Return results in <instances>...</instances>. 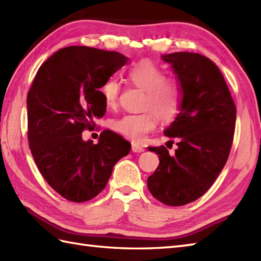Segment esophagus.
<instances>
[{
  "label": "esophagus",
  "mask_w": 261,
  "mask_h": 261,
  "mask_svg": "<svg viewBox=\"0 0 261 261\" xmlns=\"http://www.w3.org/2000/svg\"><path fill=\"white\" fill-rule=\"evenodd\" d=\"M132 151L133 152H143L144 149L141 147V145H139L137 143H132Z\"/></svg>",
  "instance_id": "34e87169"
}]
</instances>
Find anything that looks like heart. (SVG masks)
Listing matches in <instances>:
<instances>
[{"label": "heart", "mask_w": 261, "mask_h": 261, "mask_svg": "<svg viewBox=\"0 0 261 261\" xmlns=\"http://www.w3.org/2000/svg\"><path fill=\"white\" fill-rule=\"evenodd\" d=\"M165 76L159 66L149 60L139 61L128 69L126 77L133 86L144 90L142 108L149 110L125 114L112 121L111 126L114 131L132 141L140 142L158 124L156 114L163 122H170L177 117L181 105L180 84L173 79ZM120 90V83L114 77L108 79L103 83L101 93L107 107L112 108L117 105Z\"/></svg>", "instance_id": "1"}]
</instances>
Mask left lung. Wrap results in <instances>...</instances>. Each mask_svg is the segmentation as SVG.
<instances>
[{
    "label": "left lung",
    "mask_w": 261,
    "mask_h": 261,
    "mask_svg": "<svg viewBox=\"0 0 261 261\" xmlns=\"http://www.w3.org/2000/svg\"><path fill=\"white\" fill-rule=\"evenodd\" d=\"M177 74L181 111L165 135L177 140L174 154L165 145L148 147L159 154V166L148 188L167 205H185L203 196L225 167L233 141L236 106L220 70L198 53L163 56Z\"/></svg>",
    "instance_id": "left-lung-1"
}]
</instances>
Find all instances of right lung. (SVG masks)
I'll list each match as a JSON object with an SVG mask.
<instances>
[{
	"label": "right lung",
	"instance_id": "add662e5",
	"mask_svg": "<svg viewBox=\"0 0 261 261\" xmlns=\"http://www.w3.org/2000/svg\"><path fill=\"white\" fill-rule=\"evenodd\" d=\"M128 61L116 51L89 46L59 50L40 66L27 98L28 140L42 177L69 201L84 202L105 189L131 144L110 130L83 141L107 106L100 88Z\"/></svg>",
	"mask_w": 261,
	"mask_h": 261
}]
</instances>
